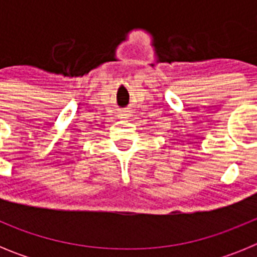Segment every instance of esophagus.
<instances>
[{
    "label": "esophagus",
    "instance_id": "esophagus-1",
    "mask_svg": "<svg viewBox=\"0 0 257 257\" xmlns=\"http://www.w3.org/2000/svg\"><path fill=\"white\" fill-rule=\"evenodd\" d=\"M119 115H121V118H127V117H128V113H127L126 110H124V112L119 113Z\"/></svg>",
    "mask_w": 257,
    "mask_h": 257
}]
</instances>
